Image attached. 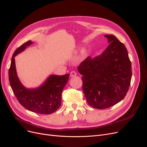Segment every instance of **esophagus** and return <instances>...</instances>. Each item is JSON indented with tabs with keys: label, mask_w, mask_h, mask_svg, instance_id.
<instances>
[{
	"label": "esophagus",
	"mask_w": 147,
	"mask_h": 147,
	"mask_svg": "<svg viewBox=\"0 0 147 147\" xmlns=\"http://www.w3.org/2000/svg\"><path fill=\"white\" fill-rule=\"evenodd\" d=\"M76 75H77V73H76V72L74 71H72L71 73H70V76H71V77H74V76H76Z\"/></svg>",
	"instance_id": "obj_1"
}]
</instances>
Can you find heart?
I'll return each instance as SVG.
<instances>
[{"mask_svg":"<svg viewBox=\"0 0 147 147\" xmlns=\"http://www.w3.org/2000/svg\"><path fill=\"white\" fill-rule=\"evenodd\" d=\"M86 51L85 49H84V50L82 51V53H81L82 56V57H85L86 56Z\"/></svg>","mask_w":147,"mask_h":147,"instance_id":"1","label":"heart"}]
</instances>
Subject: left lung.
<instances>
[{"label": "left lung", "mask_w": 147, "mask_h": 147, "mask_svg": "<svg viewBox=\"0 0 147 147\" xmlns=\"http://www.w3.org/2000/svg\"><path fill=\"white\" fill-rule=\"evenodd\" d=\"M109 45L98 56L88 58L78 68L83 75V91L88 103L104 109L125 97L131 79V64L124 44L113 35H105Z\"/></svg>", "instance_id": "obj_1"}]
</instances>
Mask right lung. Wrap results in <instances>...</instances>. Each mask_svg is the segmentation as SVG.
<instances>
[{
	"instance_id": "1",
	"label": "right lung",
	"mask_w": 147,
	"mask_h": 147,
	"mask_svg": "<svg viewBox=\"0 0 147 147\" xmlns=\"http://www.w3.org/2000/svg\"><path fill=\"white\" fill-rule=\"evenodd\" d=\"M32 43L28 41L23 44L12 55L8 72L10 85L18 102L25 109L40 114H50L61 106L62 92L69 74L50 75L40 86L34 89L24 86L17 76L14 57Z\"/></svg>"
}]
</instances>
